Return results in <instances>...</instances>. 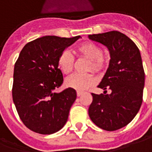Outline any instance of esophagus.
<instances>
[{
	"instance_id": "obj_1",
	"label": "esophagus",
	"mask_w": 152,
	"mask_h": 152,
	"mask_svg": "<svg viewBox=\"0 0 152 152\" xmlns=\"http://www.w3.org/2000/svg\"><path fill=\"white\" fill-rule=\"evenodd\" d=\"M76 94H77V96H81L84 94V92H83V91H78L76 92Z\"/></svg>"
}]
</instances>
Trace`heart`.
<instances>
[{
  "label": "heart",
  "instance_id": "1",
  "mask_svg": "<svg viewBox=\"0 0 152 152\" xmlns=\"http://www.w3.org/2000/svg\"><path fill=\"white\" fill-rule=\"evenodd\" d=\"M77 52L80 56L89 59L87 70H93L95 72H101L106 66V58L102 54V49L97 44L91 41H86L77 46ZM75 59L68 50H64L59 56L57 65L61 72L65 75H68L73 71ZM96 78L91 73L75 74L68 77L66 84L68 86L79 91L89 88L95 84Z\"/></svg>",
  "mask_w": 152,
  "mask_h": 152
}]
</instances>
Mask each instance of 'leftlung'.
<instances>
[{
	"label": "left lung",
	"instance_id": "obj_1",
	"mask_svg": "<svg viewBox=\"0 0 152 152\" xmlns=\"http://www.w3.org/2000/svg\"><path fill=\"white\" fill-rule=\"evenodd\" d=\"M88 37L106 46L111 56L106 74L98 85L104 94L91 93L93 100L88 113L98 127L113 132L130 123L141 108L145 85L141 53L129 37L117 31ZM107 88L111 94H106Z\"/></svg>",
	"mask_w": 152,
	"mask_h": 152
}]
</instances>
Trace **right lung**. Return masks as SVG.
<instances>
[{
	"mask_svg": "<svg viewBox=\"0 0 152 152\" xmlns=\"http://www.w3.org/2000/svg\"><path fill=\"white\" fill-rule=\"evenodd\" d=\"M80 36L66 38L46 36L23 47L14 67L12 98L20 118L32 132L50 135L66 123L76 99V90H54L63 83L59 56Z\"/></svg>",
	"mask_w": 152,
	"mask_h": 152,
	"instance_id": "obj_1",
	"label": "right lung"
}]
</instances>
